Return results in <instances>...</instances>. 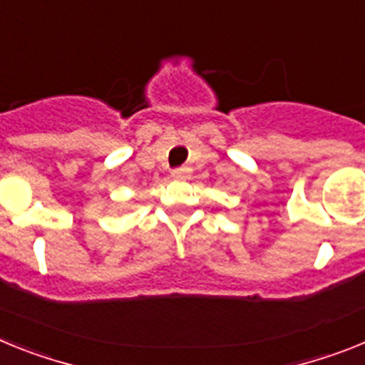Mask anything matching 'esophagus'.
<instances>
[{
	"instance_id": "esophagus-1",
	"label": "esophagus",
	"mask_w": 365,
	"mask_h": 365,
	"mask_svg": "<svg viewBox=\"0 0 365 365\" xmlns=\"http://www.w3.org/2000/svg\"><path fill=\"white\" fill-rule=\"evenodd\" d=\"M189 173H191L189 167H178V169L173 170V176L174 178H185V176H189Z\"/></svg>"
}]
</instances>
